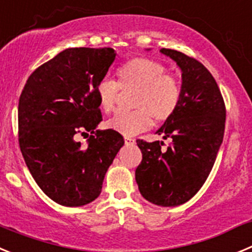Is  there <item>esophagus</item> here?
Masks as SVG:
<instances>
[{
  "label": "esophagus",
  "mask_w": 252,
  "mask_h": 252,
  "mask_svg": "<svg viewBox=\"0 0 252 252\" xmlns=\"http://www.w3.org/2000/svg\"><path fill=\"white\" fill-rule=\"evenodd\" d=\"M125 144H126V145H133V144H135V138L130 137V136H126V137H125Z\"/></svg>",
  "instance_id": "34e87169"
}]
</instances>
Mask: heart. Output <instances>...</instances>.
Segmentation results:
<instances>
[{
    "label": "heart",
    "instance_id": "heart-1",
    "mask_svg": "<svg viewBox=\"0 0 252 252\" xmlns=\"http://www.w3.org/2000/svg\"><path fill=\"white\" fill-rule=\"evenodd\" d=\"M117 82L103 78L96 86L98 105L106 112L114 110L119 89L135 90L131 106L135 110L119 112L108 126L124 135H135L156 124L167 121L175 114L181 98L179 81L166 73L160 62L150 59H132L116 71Z\"/></svg>",
    "mask_w": 252,
    "mask_h": 252
}]
</instances>
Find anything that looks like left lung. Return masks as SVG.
Wrapping results in <instances>:
<instances>
[{"label": "left lung", "instance_id": "8db88e82", "mask_svg": "<svg viewBox=\"0 0 252 252\" xmlns=\"http://www.w3.org/2000/svg\"><path fill=\"white\" fill-rule=\"evenodd\" d=\"M160 52L181 70V98L156 131L171 144L137 140L142 161L135 177L147 201L171 207L188 202L206 181L222 144L226 110L215 78L201 62L176 50Z\"/></svg>", "mask_w": 252, "mask_h": 252}]
</instances>
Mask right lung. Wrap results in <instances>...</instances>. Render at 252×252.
<instances>
[{"label":"right lung","instance_id":"add662e5","mask_svg":"<svg viewBox=\"0 0 252 252\" xmlns=\"http://www.w3.org/2000/svg\"><path fill=\"white\" fill-rule=\"evenodd\" d=\"M114 48H66L41 64L18 102V142L41 190L62 206H84L100 196L107 168L124 146L102 121L96 86L115 61ZM92 132L88 146L77 133ZM89 135V133H87Z\"/></svg>","mask_w":252,"mask_h":252}]
</instances>
